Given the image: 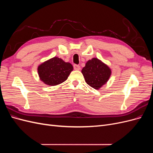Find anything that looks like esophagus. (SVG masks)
<instances>
[{
	"instance_id": "esophagus-1",
	"label": "esophagus",
	"mask_w": 153,
	"mask_h": 153,
	"mask_svg": "<svg viewBox=\"0 0 153 153\" xmlns=\"http://www.w3.org/2000/svg\"><path fill=\"white\" fill-rule=\"evenodd\" d=\"M73 68L75 70H80V66L79 65H77V64H74Z\"/></svg>"
}]
</instances>
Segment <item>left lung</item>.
I'll return each instance as SVG.
<instances>
[{"mask_svg":"<svg viewBox=\"0 0 153 153\" xmlns=\"http://www.w3.org/2000/svg\"><path fill=\"white\" fill-rule=\"evenodd\" d=\"M85 82L91 87L98 90L105 85L111 75L110 68L97 58L88 61L82 69Z\"/></svg>","mask_w":153,"mask_h":153,"instance_id":"8db88e82","label":"left lung"}]
</instances>
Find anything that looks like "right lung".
I'll return each instance as SVG.
<instances>
[{
	"label": "right lung",
	"mask_w": 153,
	"mask_h": 153,
	"mask_svg": "<svg viewBox=\"0 0 153 153\" xmlns=\"http://www.w3.org/2000/svg\"><path fill=\"white\" fill-rule=\"evenodd\" d=\"M73 69L70 63L54 57L41 64L38 68V72L40 80L44 84L54 86L66 81Z\"/></svg>",
	"instance_id": "obj_1"
}]
</instances>
